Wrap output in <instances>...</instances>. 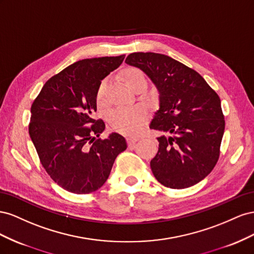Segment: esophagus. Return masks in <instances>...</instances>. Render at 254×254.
Wrapping results in <instances>:
<instances>
[{"mask_svg": "<svg viewBox=\"0 0 254 254\" xmlns=\"http://www.w3.org/2000/svg\"><path fill=\"white\" fill-rule=\"evenodd\" d=\"M139 140V138H137V137H128L127 138V143H128V147L132 148L135 146V143Z\"/></svg>", "mask_w": 254, "mask_h": 254, "instance_id": "34e87169", "label": "esophagus"}]
</instances>
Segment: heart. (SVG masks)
<instances>
[{
	"mask_svg": "<svg viewBox=\"0 0 254 254\" xmlns=\"http://www.w3.org/2000/svg\"><path fill=\"white\" fill-rule=\"evenodd\" d=\"M140 78H144L141 70L137 68H129L126 71L125 79L128 86H131L134 82ZM107 87V81L101 82L97 91V101L99 103L103 102L105 99V91ZM148 118V113L146 108L142 106H132V107H118L111 111L108 120H110L112 127L117 129L118 132L134 135L138 134L143 127V123Z\"/></svg>",
	"mask_w": 254,
	"mask_h": 254,
	"instance_id": "b5f03b06",
	"label": "heart"
}]
</instances>
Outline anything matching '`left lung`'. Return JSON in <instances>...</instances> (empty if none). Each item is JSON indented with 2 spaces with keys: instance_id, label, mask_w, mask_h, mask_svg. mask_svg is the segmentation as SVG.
Instances as JSON below:
<instances>
[{
  "instance_id": "8db88e82",
  "label": "left lung",
  "mask_w": 254,
  "mask_h": 254,
  "mask_svg": "<svg viewBox=\"0 0 254 254\" xmlns=\"http://www.w3.org/2000/svg\"><path fill=\"white\" fill-rule=\"evenodd\" d=\"M126 63L143 71L159 93L150 128L169 135L157 137L150 163L155 179L175 190L199 183L219 158L224 117L218 95L197 71L167 55L137 52Z\"/></svg>"
}]
</instances>
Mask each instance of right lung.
I'll return each instance as SVG.
<instances>
[{
  "instance_id": "right-lung-1",
  "label": "right lung",
  "mask_w": 254,
  "mask_h": 254,
  "mask_svg": "<svg viewBox=\"0 0 254 254\" xmlns=\"http://www.w3.org/2000/svg\"><path fill=\"white\" fill-rule=\"evenodd\" d=\"M126 55L78 61L51 77L31 107L28 127L41 165L57 185L82 194L106 182L116 157L127 149L118 133L96 139L104 131L97 112L101 81L117 69Z\"/></svg>"
}]
</instances>
